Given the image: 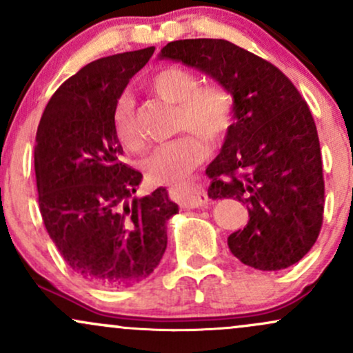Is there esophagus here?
I'll return each instance as SVG.
<instances>
[{
	"instance_id": "1",
	"label": "esophagus",
	"mask_w": 353,
	"mask_h": 353,
	"mask_svg": "<svg viewBox=\"0 0 353 353\" xmlns=\"http://www.w3.org/2000/svg\"><path fill=\"white\" fill-rule=\"evenodd\" d=\"M171 192L174 194L179 204L185 209H197L204 208L208 204V194L205 190L197 184H185L179 188H172Z\"/></svg>"
}]
</instances>
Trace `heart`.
I'll return each instance as SVG.
<instances>
[{"instance_id": "obj_1", "label": "heart", "mask_w": 353, "mask_h": 353, "mask_svg": "<svg viewBox=\"0 0 353 353\" xmlns=\"http://www.w3.org/2000/svg\"><path fill=\"white\" fill-rule=\"evenodd\" d=\"M149 86L159 98L177 104L176 124L179 131L196 132L209 143H217L228 134L232 124L234 99L224 86H199L196 74L179 66L157 71ZM112 123L116 137L125 149L139 151L143 148V137L134 117V103L128 94L117 99ZM196 134L189 132L154 149L144 161L149 179L156 184H176L196 171L208 156V145Z\"/></svg>"}]
</instances>
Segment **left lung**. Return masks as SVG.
<instances>
[{
  "instance_id": "left-lung-1",
  "label": "left lung",
  "mask_w": 353,
  "mask_h": 353,
  "mask_svg": "<svg viewBox=\"0 0 353 353\" xmlns=\"http://www.w3.org/2000/svg\"><path fill=\"white\" fill-rule=\"evenodd\" d=\"M159 59L192 68L232 94V124L205 169L209 197H236L249 210L245 228L228 237L230 252L259 270L297 264L323 219L319 134L301 92L269 61L225 39L168 43Z\"/></svg>"
}]
</instances>
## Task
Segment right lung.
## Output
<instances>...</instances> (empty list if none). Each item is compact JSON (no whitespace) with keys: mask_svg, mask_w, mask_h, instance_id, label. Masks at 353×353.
I'll return each instance as SVG.
<instances>
[{"mask_svg":"<svg viewBox=\"0 0 353 353\" xmlns=\"http://www.w3.org/2000/svg\"><path fill=\"white\" fill-rule=\"evenodd\" d=\"M156 48L86 64L51 96L36 132L39 212L51 241L76 274L119 289L143 282L168 247L179 212L165 188L137 199L143 174L123 161L114 108Z\"/></svg>","mask_w":353,"mask_h":353,"instance_id":"obj_1","label":"right lung"}]
</instances>
